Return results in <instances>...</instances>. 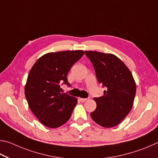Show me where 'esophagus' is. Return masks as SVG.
Returning <instances> with one entry per match:
<instances>
[{
    "instance_id": "34e87169",
    "label": "esophagus",
    "mask_w": 158,
    "mask_h": 158,
    "mask_svg": "<svg viewBox=\"0 0 158 158\" xmlns=\"http://www.w3.org/2000/svg\"><path fill=\"white\" fill-rule=\"evenodd\" d=\"M78 100L81 101V102H85V101H86L87 99V98H78Z\"/></svg>"
}]
</instances>
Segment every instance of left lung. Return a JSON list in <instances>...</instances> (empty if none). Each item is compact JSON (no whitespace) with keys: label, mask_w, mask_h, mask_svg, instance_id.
<instances>
[{"label":"left lung","mask_w":158,"mask_h":158,"mask_svg":"<svg viewBox=\"0 0 158 158\" xmlns=\"http://www.w3.org/2000/svg\"><path fill=\"white\" fill-rule=\"evenodd\" d=\"M98 82L106 87L103 96L94 98L96 108L90 113L95 122L105 128L119 124L133 106L136 83L131 71L116 55L86 51Z\"/></svg>","instance_id":"obj_1"}]
</instances>
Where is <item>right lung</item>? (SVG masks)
Returning <instances> with one entry per match:
<instances>
[{
    "mask_svg": "<svg viewBox=\"0 0 158 158\" xmlns=\"http://www.w3.org/2000/svg\"><path fill=\"white\" fill-rule=\"evenodd\" d=\"M84 54L81 50L48 52L30 69L25 96L30 110L45 126L56 128L70 118L77 99L61 93L60 84L69 85V71Z\"/></svg>",
    "mask_w": 158,
    "mask_h": 158,
    "instance_id": "obj_1",
    "label": "right lung"
}]
</instances>
